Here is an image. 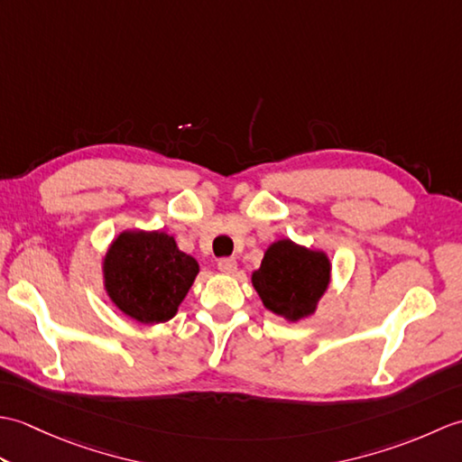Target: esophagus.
<instances>
[{"mask_svg": "<svg viewBox=\"0 0 462 462\" xmlns=\"http://www.w3.org/2000/svg\"><path fill=\"white\" fill-rule=\"evenodd\" d=\"M218 270L224 272V273H234L238 270L236 258H220L218 260Z\"/></svg>", "mask_w": 462, "mask_h": 462, "instance_id": "1", "label": "esophagus"}]
</instances>
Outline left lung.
<instances>
[{"label":"left lung","instance_id":"1","mask_svg":"<svg viewBox=\"0 0 462 462\" xmlns=\"http://www.w3.org/2000/svg\"><path fill=\"white\" fill-rule=\"evenodd\" d=\"M329 283L328 252L301 246L290 238L272 242L260 268L252 272V286L263 308L291 323L316 313Z\"/></svg>","mask_w":462,"mask_h":462}]
</instances>
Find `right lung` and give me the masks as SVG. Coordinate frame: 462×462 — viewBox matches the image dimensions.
Wrapping results in <instances>:
<instances>
[{
	"label": "right lung",
	"instance_id": "right-lung-1",
	"mask_svg": "<svg viewBox=\"0 0 462 462\" xmlns=\"http://www.w3.org/2000/svg\"><path fill=\"white\" fill-rule=\"evenodd\" d=\"M103 288L113 306L144 326L176 316L200 266L161 230H123L106 248Z\"/></svg>",
	"mask_w": 462,
	"mask_h": 462
}]
</instances>
